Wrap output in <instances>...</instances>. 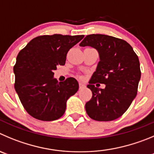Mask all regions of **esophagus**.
<instances>
[{"mask_svg":"<svg viewBox=\"0 0 154 154\" xmlns=\"http://www.w3.org/2000/svg\"><path fill=\"white\" fill-rule=\"evenodd\" d=\"M79 86H80V90H81V89L85 88V87H86L85 84H82V83H80V84H79Z\"/></svg>","mask_w":154,"mask_h":154,"instance_id":"34e87169","label":"esophagus"}]
</instances>
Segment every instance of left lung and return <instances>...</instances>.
I'll return each mask as SVG.
<instances>
[{
  "label": "left lung",
  "mask_w": 154,
  "mask_h": 154,
  "mask_svg": "<svg viewBox=\"0 0 154 154\" xmlns=\"http://www.w3.org/2000/svg\"><path fill=\"white\" fill-rule=\"evenodd\" d=\"M80 45L96 48L100 56L87 85L93 96L86 103V112L93 120H115L125 112L136 97L141 74L138 57L127 42L107 35H88ZM97 82L106 87H95Z\"/></svg>",
  "instance_id": "1"
}]
</instances>
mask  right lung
Listing matches in <instances>:
<instances>
[{
	"instance_id": "add662e5",
	"label": "right lung",
	"mask_w": 154,
	"mask_h": 154,
	"mask_svg": "<svg viewBox=\"0 0 154 154\" xmlns=\"http://www.w3.org/2000/svg\"><path fill=\"white\" fill-rule=\"evenodd\" d=\"M84 35H40L32 39L17 57L14 88L26 111L41 121H54L64 115L69 97L79 89L77 80L54 78L57 66L64 65L69 50Z\"/></svg>"
}]
</instances>
